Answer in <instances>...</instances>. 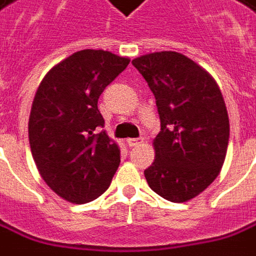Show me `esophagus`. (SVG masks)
<instances>
[{
    "mask_svg": "<svg viewBox=\"0 0 256 256\" xmlns=\"http://www.w3.org/2000/svg\"><path fill=\"white\" fill-rule=\"evenodd\" d=\"M142 142H144V138H142V137H138V138H128V144L130 146V147L140 146Z\"/></svg>",
    "mask_w": 256,
    "mask_h": 256,
    "instance_id": "esophagus-1",
    "label": "esophagus"
}]
</instances>
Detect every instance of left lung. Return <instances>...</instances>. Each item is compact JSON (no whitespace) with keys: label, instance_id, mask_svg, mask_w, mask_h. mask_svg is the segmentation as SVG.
<instances>
[{"label":"left lung","instance_id":"left-lung-1","mask_svg":"<svg viewBox=\"0 0 256 256\" xmlns=\"http://www.w3.org/2000/svg\"><path fill=\"white\" fill-rule=\"evenodd\" d=\"M132 62L154 94L161 120L156 160L144 171L147 184L166 200H190L217 178L226 160L230 122L223 95L206 70L176 52Z\"/></svg>","mask_w":256,"mask_h":256}]
</instances>
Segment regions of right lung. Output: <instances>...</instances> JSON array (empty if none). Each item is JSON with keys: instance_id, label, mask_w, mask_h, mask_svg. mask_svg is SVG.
<instances>
[{"instance_id": "1", "label": "right lung", "mask_w": 256, "mask_h": 256, "mask_svg": "<svg viewBox=\"0 0 256 256\" xmlns=\"http://www.w3.org/2000/svg\"><path fill=\"white\" fill-rule=\"evenodd\" d=\"M128 57L81 50L42 80L29 116V144L39 174L64 200L82 204L109 188L120 150L106 134L99 95L128 66Z\"/></svg>"}]
</instances>
